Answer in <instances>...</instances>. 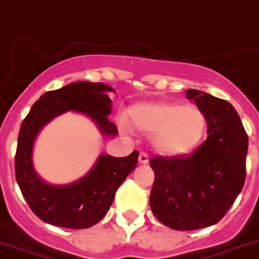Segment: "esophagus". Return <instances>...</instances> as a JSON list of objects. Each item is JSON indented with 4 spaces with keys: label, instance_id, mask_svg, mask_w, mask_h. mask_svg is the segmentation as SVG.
Listing matches in <instances>:
<instances>
[{
    "label": "esophagus",
    "instance_id": "obj_1",
    "mask_svg": "<svg viewBox=\"0 0 259 259\" xmlns=\"http://www.w3.org/2000/svg\"><path fill=\"white\" fill-rule=\"evenodd\" d=\"M148 162H149L148 154L144 153V152H142V153L139 154V163H142V165H147Z\"/></svg>",
    "mask_w": 259,
    "mask_h": 259
}]
</instances>
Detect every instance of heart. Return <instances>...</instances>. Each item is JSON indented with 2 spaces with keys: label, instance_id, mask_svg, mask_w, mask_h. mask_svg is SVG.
Segmentation results:
<instances>
[{
  "label": "heart",
  "instance_id": "obj_1",
  "mask_svg": "<svg viewBox=\"0 0 259 259\" xmlns=\"http://www.w3.org/2000/svg\"><path fill=\"white\" fill-rule=\"evenodd\" d=\"M127 121L134 129L152 133V148L166 157L193 152L207 130V118L202 110L174 102L138 103L127 112Z\"/></svg>",
  "mask_w": 259,
  "mask_h": 259
}]
</instances>
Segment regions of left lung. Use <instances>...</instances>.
<instances>
[{
    "label": "left lung",
    "mask_w": 259,
    "mask_h": 259,
    "mask_svg": "<svg viewBox=\"0 0 259 259\" xmlns=\"http://www.w3.org/2000/svg\"><path fill=\"white\" fill-rule=\"evenodd\" d=\"M207 118V139L192 154L149 159L154 183L149 204L158 221L174 230L217 224L245 181L248 135L235 108L206 92L188 89Z\"/></svg>",
    "instance_id": "left-lung-1"
}]
</instances>
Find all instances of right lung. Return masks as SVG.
Returning a JSON list of instances; mask_svg holds the SVG:
<instances>
[{
  "label": "right lung",
  "instance_id": "add662e5",
  "mask_svg": "<svg viewBox=\"0 0 259 259\" xmlns=\"http://www.w3.org/2000/svg\"><path fill=\"white\" fill-rule=\"evenodd\" d=\"M110 92L115 91L103 83H70L43 94L21 122L15 154L16 181L31 211L47 224L87 229L100 222L110 209L116 190L137 166L138 151L126 157L101 154L85 176L65 185L43 181L33 166L38 133L67 111L88 116L102 135H117V127L107 117L112 111Z\"/></svg>",
  "mask_w": 259,
  "mask_h": 259
}]
</instances>
